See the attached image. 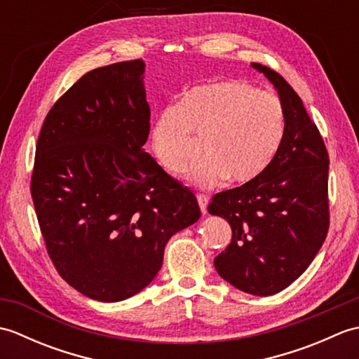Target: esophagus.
<instances>
[{
    "instance_id": "obj_1",
    "label": "esophagus",
    "mask_w": 359,
    "mask_h": 359,
    "mask_svg": "<svg viewBox=\"0 0 359 359\" xmlns=\"http://www.w3.org/2000/svg\"><path fill=\"white\" fill-rule=\"evenodd\" d=\"M208 197L207 196H197V202H199L201 212L202 215H207V207H208Z\"/></svg>"
}]
</instances>
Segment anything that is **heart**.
<instances>
[{"label":"heart","instance_id":"heart-1","mask_svg":"<svg viewBox=\"0 0 359 359\" xmlns=\"http://www.w3.org/2000/svg\"><path fill=\"white\" fill-rule=\"evenodd\" d=\"M280 98L242 80L196 86L157 112L149 144L158 163L177 174L187 163L191 134L202 137V152L184 177L199 188H212L228 177L245 184L262 174L285 135Z\"/></svg>","mask_w":359,"mask_h":359}]
</instances>
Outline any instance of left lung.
<instances>
[{
    "instance_id": "8db88e82",
    "label": "left lung",
    "mask_w": 359,
    "mask_h": 359,
    "mask_svg": "<svg viewBox=\"0 0 359 359\" xmlns=\"http://www.w3.org/2000/svg\"><path fill=\"white\" fill-rule=\"evenodd\" d=\"M276 88L285 135L256 179L217 193L212 216L231 226V243L215 259L219 276L255 296L279 293L307 270L329 230V154L293 88L278 72L251 63Z\"/></svg>"
}]
</instances>
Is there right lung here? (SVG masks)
I'll use <instances>...</instances> for the list:
<instances>
[{
    "label": "right lung",
    "mask_w": 359,
    "mask_h": 359,
    "mask_svg": "<svg viewBox=\"0 0 359 359\" xmlns=\"http://www.w3.org/2000/svg\"><path fill=\"white\" fill-rule=\"evenodd\" d=\"M144 66L131 60L83 75L36 142L30 193L46 248L67 284L102 302L148 287L171 236L201 217L196 196L143 149Z\"/></svg>",
    "instance_id": "1"
}]
</instances>
